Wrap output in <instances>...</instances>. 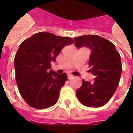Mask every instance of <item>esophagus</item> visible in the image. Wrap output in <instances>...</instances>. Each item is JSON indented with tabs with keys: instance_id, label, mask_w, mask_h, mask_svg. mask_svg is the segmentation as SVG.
I'll return each instance as SVG.
<instances>
[{
	"instance_id": "34e87169",
	"label": "esophagus",
	"mask_w": 133,
	"mask_h": 133,
	"mask_svg": "<svg viewBox=\"0 0 133 133\" xmlns=\"http://www.w3.org/2000/svg\"><path fill=\"white\" fill-rule=\"evenodd\" d=\"M67 77H68V79H72V78H74V76L72 75H70L69 74L67 75Z\"/></svg>"
}]
</instances>
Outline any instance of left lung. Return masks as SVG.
Listing matches in <instances>:
<instances>
[{
    "mask_svg": "<svg viewBox=\"0 0 133 133\" xmlns=\"http://www.w3.org/2000/svg\"><path fill=\"white\" fill-rule=\"evenodd\" d=\"M74 40L76 47L91 49L89 70L95 76L93 83L82 81L76 91L77 98L86 107H102L110 101L119 84L122 70L120 54L112 43L96 35L78 36Z\"/></svg>",
    "mask_w": 133,
    "mask_h": 133,
    "instance_id": "obj_1",
    "label": "left lung"
}]
</instances>
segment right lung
I'll return each instance as SVG.
<instances>
[{"instance_id":"1","label":"right lung","mask_w":133,"mask_h":133,"mask_svg":"<svg viewBox=\"0 0 133 133\" xmlns=\"http://www.w3.org/2000/svg\"><path fill=\"white\" fill-rule=\"evenodd\" d=\"M72 43L71 38L44 32L20 45L14 60L16 82L20 94L30 107L46 109L58 101L67 75L54 72L51 63L64 46Z\"/></svg>"}]
</instances>
